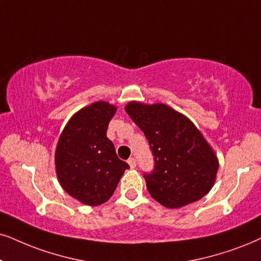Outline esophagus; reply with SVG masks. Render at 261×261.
Instances as JSON below:
<instances>
[{
    "label": "esophagus",
    "instance_id": "obj_1",
    "mask_svg": "<svg viewBox=\"0 0 261 261\" xmlns=\"http://www.w3.org/2000/svg\"><path fill=\"white\" fill-rule=\"evenodd\" d=\"M127 163H128V165H130L131 169H135V167H136V165H137L136 159H135V158H130V159L127 160Z\"/></svg>",
    "mask_w": 261,
    "mask_h": 261
}]
</instances>
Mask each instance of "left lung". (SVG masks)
I'll return each instance as SVG.
<instances>
[{
    "instance_id": "left-lung-1",
    "label": "left lung",
    "mask_w": 261,
    "mask_h": 261,
    "mask_svg": "<svg viewBox=\"0 0 261 261\" xmlns=\"http://www.w3.org/2000/svg\"><path fill=\"white\" fill-rule=\"evenodd\" d=\"M125 111L153 153L154 169L143 174L153 199L167 208H179L212 189L218 159L187 117L163 103L130 102Z\"/></svg>"
}]
</instances>
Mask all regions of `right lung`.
Instances as JSON below:
<instances>
[{"mask_svg":"<svg viewBox=\"0 0 261 261\" xmlns=\"http://www.w3.org/2000/svg\"><path fill=\"white\" fill-rule=\"evenodd\" d=\"M117 108L98 101L82 108L66 125L55 151V166L61 187L72 197L97 206L113 195L125 170L107 127Z\"/></svg>","mask_w":261,"mask_h":261,"instance_id":"obj_1","label":"right lung"}]
</instances>
